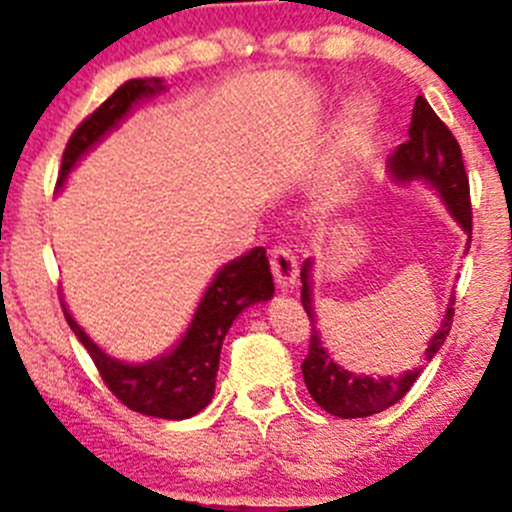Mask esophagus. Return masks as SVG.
I'll use <instances>...</instances> for the list:
<instances>
[{"mask_svg":"<svg viewBox=\"0 0 512 512\" xmlns=\"http://www.w3.org/2000/svg\"><path fill=\"white\" fill-rule=\"evenodd\" d=\"M270 265L272 275H275V282L280 289H287L294 285L297 280V257L289 250L287 245H275L270 250Z\"/></svg>","mask_w":512,"mask_h":512,"instance_id":"esophagus-1","label":"esophagus"}]
</instances>
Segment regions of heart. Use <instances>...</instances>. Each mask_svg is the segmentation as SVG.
<instances>
[{"label":"heart","mask_w":512,"mask_h":512,"mask_svg":"<svg viewBox=\"0 0 512 512\" xmlns=\"http://www.w3.org/2000/svg\"><path fill=\"white\" fill-rule=\"evenodd\" d=\"M334 190H342V183H339V180H337V183H334Z\"/></svg>","instance_id":"b5f03b06"}]
</instances>
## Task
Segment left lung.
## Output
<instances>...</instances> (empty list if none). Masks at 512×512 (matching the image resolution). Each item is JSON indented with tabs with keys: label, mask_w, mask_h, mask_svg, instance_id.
<instances>
[{
	"label": "left lung",
	"mask_w": 512,
	"mask_h": 512,
	"mask_svg": "<svg viewBox=\"0 0 512 512\" xmlns=\"http://www.w3.org/2000/svg\"><path fill=\"white\" fill-rule=\"evenodd\" d=\"M389 168L394 178L399 180H428L433 188L441 193L451 213L456 220L471 232L473 215H471V185H468L466 165H463V153L458 146L456 136L451 128L436 116L431 103L423 96L416 98L414 116H411L409 141L401 143L396 148L394 156L389 158ZM453 304L456 297L451 299L446 319L438 327V332L431 337L426 356L423 359L431 361L433 354L441 349L446 342L448 332L453 324ZM302 307L307 317L314 322L312 309V294H309V262L302 267ZM304 384H307L312 399L322 406L327 414L339 418H361L379 414V411L389 409L396 401L404 399L406 391L414 386L418 371L409 374L386 376V379H371V376H356L349 371L339 369L329 354L324 352L322 342H319L317 329L312 327V337H309V352L302 361Z\"/></svg>",
	"instance_id": "left-lung-1"
}]
</instances>
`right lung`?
<instances>
[{
  "mask_svg": "<svg viewBox=\"0 0 512 512\" xmlns=\"http://www.w3.org/2000/svg\"><path fill=\"white\" fill-rule=\"evenodd\" d=\"M156 91H163L160 79L126 81L94 113H89L66 143L64 156H61L59 185L64 183L76 160L96 141H101L103 133L111 131L131 111L138 98L153 96ZM272 292H275V282H272L265 247H255L245 257H237L235 262L218 272L213 285L205 292L183 342L170 354L141 366H128L103 354L86 337L84 329L71 319L66 307L64 317L71 332L79 337V342L94 359L103 384L123 406L138 411V414L178 421V418H190L203 411L213 399L220 349H223V339L232 319L250 304L270 299Z\"/></svg>",
  "mask_w": 512,
  "mask_h": 512,
  "instance_id": "add662e5",
  "label": "right lung"
}]
</instances>
